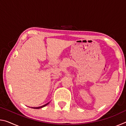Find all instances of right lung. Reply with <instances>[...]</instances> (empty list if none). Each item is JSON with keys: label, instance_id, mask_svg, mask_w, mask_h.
<instances>
[{"label": "right lung", "instance_id": "obj_1", "mask_svg": "<svg viewBox=\"0 0 126 126\" xmlns=\"http://www.w3.org/2000/svg\"><path fill=\"white\" fill-rule=\"evenodd\" d=\"M49 104V103H47V104H44V105H43V106H41V107H32V108H34V109H39V108H42V107H45V106H46L47 105V104Z\"/></svg>", "mask_w": 126, "mask_h": 126}]
</instances>
